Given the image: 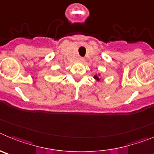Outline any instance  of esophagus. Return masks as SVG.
<instances>
[{"mask_svg": "<svg viewBox=\"0 0 154 154\" xmlns=\"http://www.w3.org/2000/svg\"><path fill=\"white\" fill-rule=\"evenodd\" d=\"M79 60H80V62H84L85 59H84V57H79Z\"/></svg>", "mask_w": 154, "mask_h": 154, "instance_id": "1", "label": "esophagus"}]
</instances>
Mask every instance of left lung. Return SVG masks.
Masks as SVG:
<instances>
[{
    "mask_svg": "<svg viewBox=\"0 0 154 154\" xmlns=\"http://www.w3.org/2000/svg\"><path fill=\"white\" fill-rule=\"evenodd\" d=\"M99 76H100V75H99ZM94 79H96L97 80H100V79H99V77H98L97 75H95V76H94Z\"/></svg>",
    "mask_w": 154,
    "mask_h": 154,
    "instance_id": "obj_1",
    "label": "left lung"
}]
</instances>
